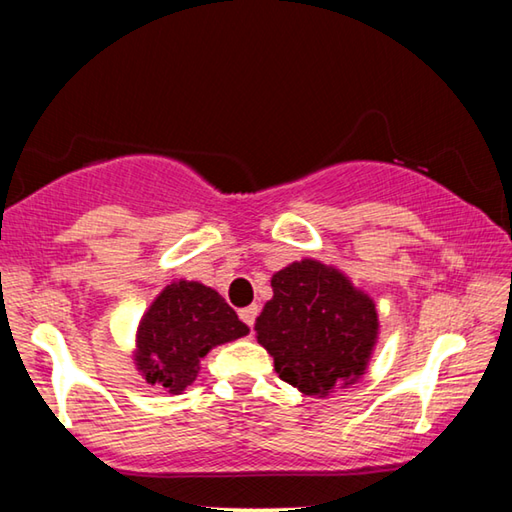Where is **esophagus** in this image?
<instances>
[{
  "mask_svg": "<svg viewBox=\"0 0 512 512\" xmlns=\"http://www.w3.org/2000/svg\"><path fill=\"white\" fill-rule=\"evenodd\" d=\"M239 318L244 320V323L253 329V325H255V318H257V305H250V307H244L239 311Z\"/></svg>",
  "mask_w": 512,
  "mask_h": 512,
  "instance_id": "esophagus-1",
  "label": "esophagus"
}]
</instances>
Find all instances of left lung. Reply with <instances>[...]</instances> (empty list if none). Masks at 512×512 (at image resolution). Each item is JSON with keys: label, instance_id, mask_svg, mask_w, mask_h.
Returning a JSON list of instances; mask_svg holds the SVG:
<instances>
[{"label": "left lung", "instance_id": "left-lung-1", "mask_svg": "<svg viewBox=\"0 0 512 512\" xmlns=\"http://www.w3.org/2000/svg\"><path fill=\"white\" fill-rule=\"evenodd\" d=\"M273 298L255 320L257 343L282 381L325 397L357 381L379 334L375 302L339 268L293 262L271 277Z\"/></svg>", "mask_w": 512, "mask_h": 512}]
</instances>
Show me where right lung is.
Instances as JSON below:
<instances>
[{
  "instance_id": "obj_1",
  "label": "right lung",
  "mask_w": 512,
  "mask_h": 512,
  "mask_svg": "<svg viewBox=\"0 0 512 512\" xmlns=\"http://www.w3.org/2000/svg\"><path fill=\"white\" fill-rule=\"evenodd\" d=\"M248 332V325L214 289L201 282H171L140 320L135 366L146 384L178 395L194 384L207 352Z\"/></svg>"
}]
</instances>
